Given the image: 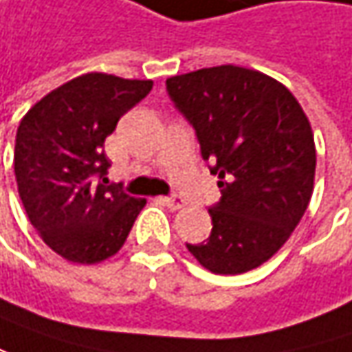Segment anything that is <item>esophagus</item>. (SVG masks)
<instances>
[{"mask_svg": "<svg viewBox=\"0 0 352 352\" xmlns=\"http://www.w3.org/2000/svg\"><path fill=\"white\" fill-rule=\"evenodd\" d=\"M163 203L169 207V209H173V211H177V209H181L183 207V199L177 195H171V197H163Z\"/></svg>", "mask_w": 352, "mask_h": 352, "instance_id": "obj_1", "label": "esophagus"}]
</instances>
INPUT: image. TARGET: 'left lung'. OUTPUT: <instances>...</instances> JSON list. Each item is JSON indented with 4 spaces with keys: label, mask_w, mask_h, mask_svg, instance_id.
I'll use <instances>...</instances> for the list:
<instances>
[{
    "label": "left lung",
    "mask_w": 352,
    "mask_h": 352,
    "mask_svg": "<svg viewBox=\"0 0 352 352\" xmlns=\"http://www.w3.org/2000/svg\"><path fill=\"white\" fill-rule=\"evenodd\" d=\"M167 94L221 179L211 235L187 243L189 253L217 275L257 269L291 237L313 195L317 151L307 115L277 79L237 65L169 77Z\"/></svg>",
    "instance_id": "1"
}]
</instances>
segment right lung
<instances>
[{
	"label": "right lung",
	"mask_w": 352,
	"mask_h": 352,
	"mask_svg": "<svg viewBox=\"0 0 352 352\" xmlns=\"http://www.w3.org/2000/svg\"><path fill=\"white\" fill-rule=\"evenodd\" d=\"M153 81L85 73L53 89L21 119L13 169L25 213L57 255L81 265L113 257L145 199L107 179L105 137Z\"/></svg>",
	"instance_id": "right-lung-1"
}]
</instances>
